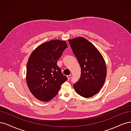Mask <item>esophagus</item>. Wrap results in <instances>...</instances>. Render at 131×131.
<instances>
[{
  "label": "esophagus",
  "mask_w": 131,
  "mask_h": 131,
  "mask_svg": "<svg viewBox=\"0 0 131 131\" xmlns=\"http://www.w3.org/2000/svg\"><path fill=\"white\" fill-rule=\"evenodd\" d=\"M67 79H68V80H70V79L71 78V75H67Z\"/></svg>",
  "instance_id": "1"
}]
</instances>
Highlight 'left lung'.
I'll use <instances>...</instances> for the list:
<instances>
[{
	"instance_id": "8db88e82",
	"label": "left lung",
	"mask_w": 131,
	"mask_h": 131,
	"mask_svg": "<svg viewBox=\"0 0 131 131\" xmlns=\"http://www.w3.org/2000/svg\"><path fill=\"white\" fill-rule=\"evenodd\" d=\"M69 42L81 68V77L73 84L74 90L84 97H90L104 84L107 74L104 60L97 49L85 38L76 37Z\"/></svg>"
}]
</instances>
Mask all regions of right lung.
<instances>
[{
	"mask_svg": "<svg viewBox=\"0 0 131 131\" xmlns=\"http://www.w3.org/2000/svg\"><path fill=\"white\" fill-rule=\"evenodd\" d=\"M66 48V41L51 40L40 45L30 55L27 66V82L37 99L44 102L52 100L67 80L57 65Z\"/></svg>",
	"mask_w": 131,
	"mask_h": 131,
	"instance_id": "obj_1",
	"label": "right lung"
}]
</instances>
